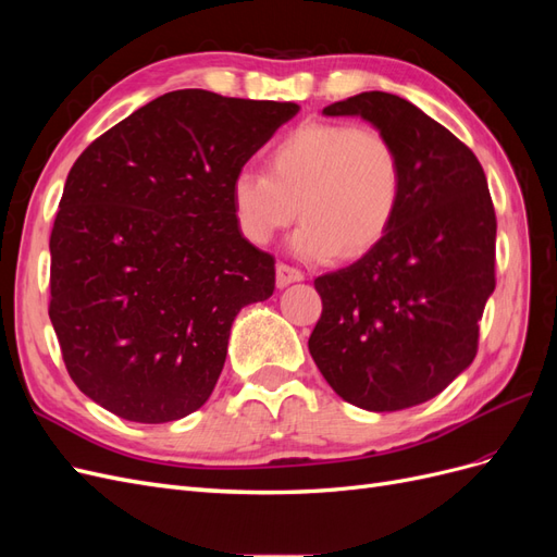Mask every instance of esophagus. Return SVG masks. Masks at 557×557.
<instances>
[{"instance_id":"esophagus-1","label":"esophagus","mask_w":557,"mask_h":557,"mask_svg":"<svg viewBox=\"0 0 557 557\" xmlns=\"http://www.w3.org/2000/svg\"><path fill=\"white\" fill-rule=\"evenodd\" d=\"M299 281H305V274H301L299 269H295L290 264H283V262L276 267V285H278V288H285V285L299 283Z\"/></svg>"}]
</instances>
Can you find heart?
I'll return each mask as SVG.
<instances>
[{
    "mask_svg": "<svg viewBox=\"0 0 557 557\" xmlns=\"http://www.w3.org/2000/svg\"><path fill=\"white\" fill-rule=\"evenodd\" d=\"M264 166L267 174L239 170L230 183L232 218L252 246H267L299 213L295 256L352 260L393 227L404 172L395 144L379 129L301 123L267 150Z\"/></svg>",
    "mask_w": 557,
    "mask_h": 557,
    "instance_id": "obj_1",
    "label": "heart"
}]
</instances>
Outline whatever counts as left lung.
Segmentation results:
<instances>
[{
  "label": "left lung",
  "mask_w": 557,
  "mask_h": 557,
  "mask_svg": "<svg viewBox=\"0 0 557 557\" xmlns=\"http://www.w3.org/2000/svg\"><path fill=\"white\" fill-rule=\"evenodd\" d=\"M323 113L360 115L383 132L404 183L383 242L313 281L323 313L309 352L348 404L401 411L440 395L476 356L495 290L493 199L476 156L407 99L372 90Z\"/></svg>",
  "instance_id": "obj_1"
}]
</instances>
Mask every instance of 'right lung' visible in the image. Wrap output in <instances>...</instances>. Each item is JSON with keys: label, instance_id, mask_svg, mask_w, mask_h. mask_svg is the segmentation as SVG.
<instances>
[{"label": "right lung", "instance_id": "obj_1", "mask_svg": "<svg viewBox=\"0 0 557 557\" xmlns=\"http://www.w3.org/2000/svg\"><path fill=\"white\" fill-rule=\"evenodd\" d=\"M293 102L174 90L74 162L50 232L48 315L83 395L132 423L205 404L234 318L272 297L274 258L232 218V176Z\"/></svg>", "mask_w": 557, "mask_h": 557}]
</instances>
